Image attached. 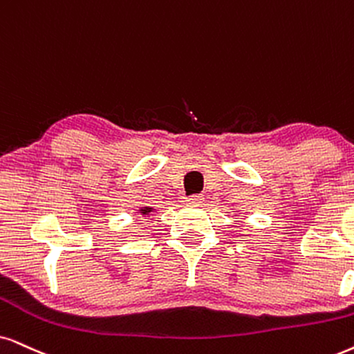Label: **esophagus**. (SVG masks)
I'll return each mask as SVG.
<instances>
[{
	"label": "esophagus",
	"mask_w": 354,
	"mask_h": 354,
	"mask_svg": "<svg viewBox=\"0 0 354 354\" xmlns=\"http://www.w3.org/2000/svg\"><path fill=\"white\" fill-rule=\"evenodd\" d=\"M203 201H204V198L201 194H194V196H189V198H186V203L191 205H199Z\"/></svg>",
	"instance_id": "obj_1"
}]
</instances>
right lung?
I'll return each instance as SVG.
<instances>
[{"label": "right lung", "mask_w": 354, "mask_h": 354, "mask_svg": "<svg viewBox=\"0 0 354 354\" xmlns=\"http://www.w3.org/2000/svg\"><path fill=\"white\" fill-rule=\"evenodd\" d=\"M151 210H153L151 207H142V209H140V214H142V216H149Z\"/></svg>", "instance_id": "1"}]
</instances>
